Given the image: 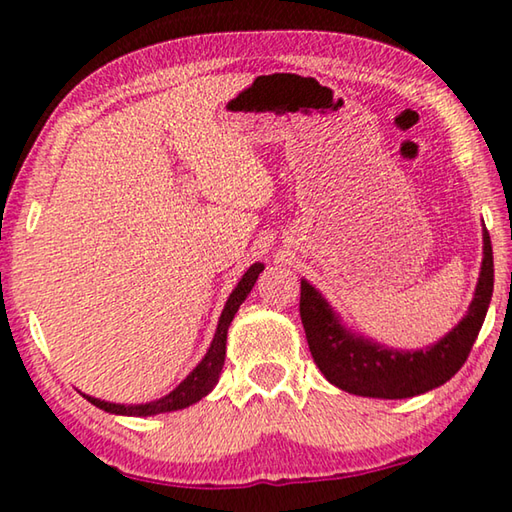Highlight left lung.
<instances>
[{
	"label": "left lung",
	"instance_id": "8db88e82",
	"mask_svg": "<svg viewBox=\"0 0 512 512\" xmlns=\"http://www.w3.org/2000/svg\"><path fill=\"white\" fill-rule=\"evenodd\" d=\"M492 287H495V264H492L490 235L485 230L481 277L472 305L461 323L429 350L397 352L350 334L325 298L305 280L300 282V318L311 357L327 381L352 395L404 400L443 386L463 368L485 320Z\"/></svg>",
	"mask_w": 512,
	"mask_h": 512
}]
</instances>
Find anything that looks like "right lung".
Listing matches in <instances>:
<instances>
[{
	"mask_svg": "<svg viewBox=\"0 0 512 512\" xmlns=\"http://www.w3.org/2000/svg\"><path fill=\"white\" fill-rule=\"evenodd\" d=\"M262 271H264V264H253L246 271V275L241 277L239 284L235 287V291L230 293L228 302H225L223 314L219 318V327H216L214 341L210 345V350H207L205 359L198 363V366L192 372H189L183 384H180L178 388H173L169 395H164L162 400H155V402H149V404H128V406L126 404H110V402L97 400V397L85 395V397H88V402H92L94 406H99V409L108 411V413L135 415V418H146V415L185 409V406L196 404L198 400H203V397L216 386V381H219L223 361H225V339H228V327L232 323V318H235L237 309L241 307V302L248 298L250 289L255 287L257 277H259V273H262Z\"/></svg>",
	"mask_w": 512,
	"mask_h": 512,
	"instance_id": "right-lung-1",
	"label": "right lung"
}]
</instances>
